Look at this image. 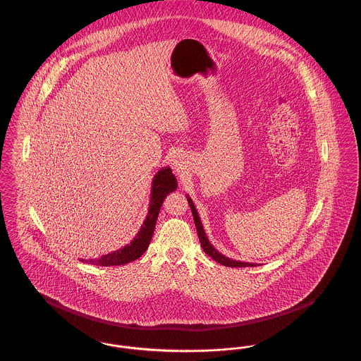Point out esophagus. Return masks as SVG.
Instances as JSON below:
<instances>
[{
	"label": "esophagus",
	"mask_w": 361,
	"mask_h": 361,
	"mask_svg": "<svg viewBox=\"0 0 361 361\" xmlns=\"http://www.w3.org/2000/svg\"><path fill=\"white\" fill-rule=\"evenodd\" d=\"M172 165L176 172H183V169H184V168H183V165H181L177 159H173Z\"/></svg>",
	"instance_id": "esophagus-1"
}]
</instances>
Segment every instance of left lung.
<instances>
[{
    "label": "left lung",
    "mask_w": 361,
    "mask_h": 361,
    "mask_svg": "<svg viewBox=\"0 0 361 361\" xmlns=\"http://www.w3.org/2000/svg\"><path fill=\"white\" fill-rule=\"evenodd\" d=\"M187 200H188L189 207H190V211H192V215H193V221H195V226H196V230H197V235H199V240H200V245L204 250L207 256L215 259L216 262H219L221 265L224 267H231V268H242V267H256V264H250V262H242V261H235L233 258L226 257L222 253H219L212 245L211 242L208 240L206 235V231L203 228V224L200 221V216L196 211V207L193 204L192 199L187 196Z\"/></svg>",
    "instance_id": "obj_1"
}]
</instances>
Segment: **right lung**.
<instances>
[{"label":"right lung","instance_id":"add662e5","mask_svg":"<svg viewBox=\"0 0 361 361\" xmlns=\"http://www.w3.org/2000/svg\"><path fill=\"white\" fill-rule=\"evenodd\" d=\"M176 188H177V180L172 173V169L169 166L159 169L153 178L149 212L140 230L137 231V237L119 250L108 253L100 258L86 259V261L81 259V261L99 265V267H115V265L118 267V265H124L127 262L135 261L137 258L140 257L146 252L150 240L153 238L157 218H158L161 206L164 203V199L171 192L176 190Z\"/></svg>","mask_w":361,"mask_h":361}]
</instances>
